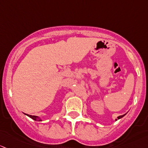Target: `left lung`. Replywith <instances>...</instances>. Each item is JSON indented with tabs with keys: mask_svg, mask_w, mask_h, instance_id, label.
Wrapping results in <instances>:
<instances>
[{
	"mask_svg": "<svg viewBox=\"0 0 148 148\" xmlns=\"http://www.w3.org/2000/svg\"><path fill=\"white\" fill-rule=\"evenodd\" d=\"M125 115H126V113H125V114H124V115H120V116H118V119H115V121H116V120H118L120 119V118H123V117H124Z\"/></svg>",
	"mask_w": 148,
	"mask_h": 148,
	"instance_id": "1",
	"label": "left lung"
}]
</instances>
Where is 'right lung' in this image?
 Wrapping results in <instances>:
<instances>
[{
	"label": "right lung",
	"mask_w": 148,
	"mask_h": 148,
	"mask_svg": "<svg viewBox=\"0 0 148 148\" xmlns=\"http://www.w3.org/2000/svg\"><path fill=\"white\" fill-rule=\"evenodd\" d=\"M25 115H28L29 118H32L33 120H36V121H42V120L40 118H39L38 116H36V115H27V114H25Z\"/></svg>",
	"instance_id": "obj_1"
}]
</instances>
